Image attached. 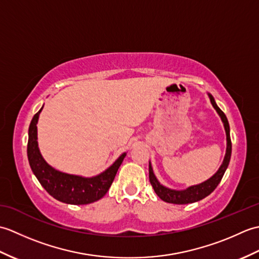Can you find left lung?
Returning <instances> with one entry per match:
<instances>
[{
    "instance_id": "obj_1",
    "label": "left lung",
    "mask_w": 259,
    "mask_h": 259,
    "mask_svg": "<svg viewBox=\"0 0 259 259\" xmlns=\"http://www.w3.org/2000/svg\"><path fill=\"white\" fill-rule=\"evenodd\" d=\"M208 97H209V99H210V102L212 104L213 109L216 110L217 113L219 114V117H221L223 123H224L225 133H226L227 147H226V153H225L223 163L221 164V167H219L216 174L212 175L210 178L207 179L206 181H203V183L190 186V187H188V188H186L184 190H177V189L168 188V187L163 186L159 183V180L157 179L155 172H153L151 162L149 161L150 184L152 186L153 190H155V192L157 194V196L163 201L169 202V203H176V205H186V203H192V202H196V201H199V200L203 199V198L210 195L211 192L216 189V187L219 185V183H221L225 171H226V169L228 168V164L230 161V156H232V141H230L229 123H228L227 117L225 115V113L222 111V110L219 109L216 101H214L213 97L210 95V93H208Z\"/></svg>"
}]
</instances>
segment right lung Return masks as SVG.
I'll use <instances>...</instances> for the list:
<instances>
[{"instance_id":"add662e5","label":"right lung","mask_w":259,"mask_h":259,"mask_svg":"<svg viewBox=\"0 0 259 259\" xmlns=\"http://www.w3.org/2000/svg\"><path fill=\"white\" fill-rule=\"evenodd\" d=\"M42 109L43 107L31 121L27 141V159L38 183L57 200L70 205H88L101 199L111 186L126 152H123L103 172L93 177H82L57 170L45 160L38 149L36 124Z\"/></svg>"}]
</instances>
